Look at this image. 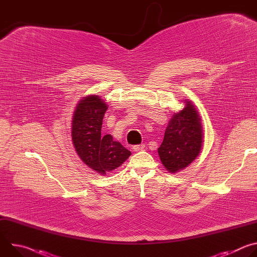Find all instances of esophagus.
Returning <instances> with one entry per match:
<instances>
[{
	"instance_id": "obj_1",
	"label": "esophagus",
	"mask_w": 257,
	"mask_h": 257,
	"mask_svg": "<svg viewBox=\"0 0 257 257\" xmlns=\"http://www.w3.org/2000/svg\"><path fill=\"white\" fill-rule=\"evenodd\" d=\"M144 148H145L144 144H139V145H133L132 146V150H133V152H138V151L143 150Z\"/></svg>"
}]
</instances>
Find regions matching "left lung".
<instances>
[{"mask_svg": "<svg viewBox=\"0 0 257 257\" xmlns=\"http://www.w3.org/2000/svg\"><path fill=\"white\" fill-rule=\"evenodd\" d=\"M185 100V107L172 116L158 150L162 164L170 173H177L188 167L200 154L203 142L197 109L192 101Z\"/></svg>", "mask_w": 257, "mask_h": 257, "instance_id": "obj_1", "label": "left lung"}]
</instances>
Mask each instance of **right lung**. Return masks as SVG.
I'll use <instances>...</instances> for the list:
<instances>
[{
    "label": "right lung",
    "mask_w": 257,
    "mask_h": 257,
    "mask_svg": "<svg viewBox=\"0 0 257 257\" xmlns=\"http://www.w3.org/2000/svg\"><path fill=\"white\" fill-rule=\"evenodd\" d=\"M107 109L98 95L84 96L75 106L72 119V142L81 161L90 169L104 175L120 167L131 155L124 146L106 134L101 125Z\"/></svg>",
    "instance_id": "add662e5"
}]
</instances>
